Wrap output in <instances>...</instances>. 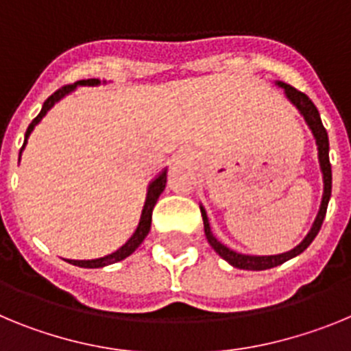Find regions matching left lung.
Segmentation results:
<instances>
[{"label": "left lung", "mask_w": 351, "mask_h": 351, "mask_svg": "<svg viewBox=\"0 0 351 351\" xmlns=\"http://www.w3.org/2000/svg\"><path fill=\"white\" fill-rule=\"evenodd\" d=\"M276 86H280V88L283 89L288 101L299 110V114L304 117L308 128L311 130L313 137H315L316 149H318V163H320L322 179H324V195H322L320 209H318V214H316V218L315 221H313L311 230L308 232V235H306L293 250L285 251V253H280V255H244V253H237V251L230 250L228 246L219 243L218 239L214 237L213 230H210V223L209 218H207L206 207L200 204V210H202L204 218V232H206V237L207 241H209L210 246H213V250L216 251L223 260H226V262L230 263L232 267L244 269V271H265V269L278 267V265L288 262V260L293 258V256L300 255V253L315 241V237L318 235V232H320L322 223H324L325 219V213H327L328 200H330V193H332V169H330V160H328V135L327 130L322 125L318 108H316L315 104L309 100L308 95L297 91L295 88H291L288 84L281 82V80H276Z\"/></svg>", "instance_id": "1"}]
</instances>
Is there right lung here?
I'll return each mask as SVG.
<instances>
[{
	"label": "right lung",
	"mask_w": 351,
	"mask_h": 351,
	"mask_svg": "<svg viewBox=\"0 0 351 351\" xmlns=\"http://www.w3.org/2000/svg\"><path fill=\"white\" fill-rule=\"evenodd\" d=\"M100 84H107V80H100V79L77 80L75 84L64 86V88L58 89V91H56L54 95L49 96L47 100L43 101L42 110H40L38 116H36L35 119L31 121V125L27 126L26 137H24V144H23V147H21V153H19V156L23 154L24 147H26V144H27V138H29V135H31V133H33L35 126L38 125L40 121H42L43 117H45V114H47L49 110H51V108L54 107L56 104H58V101L63 100L64 96H68V95H70V93L75 91V89L79 88V86H100ZM19 161H21V158H19ZM165 184H167V169H163L160 173H158L156 178L153 179V181L149 182L147 193H145V202H144V207H142V214H141V219H138L137 228H135V232H133L132 237H130L128 241H126V243L119 247V250H116V251H114V253H110V255L101 256V258L66 260V262L71 263V265H77V267L100 269V267H105V265H110V263L121 262V260H125L126 256L132 255L133 251L137 250V247L141 246L142 243H144V239L147 237L149 230H151V218H153V209H154V206H156L160 195L163 193V190H165Z\"/></svg>",
	"instance_id": "add662e5"
}]
</instances>
